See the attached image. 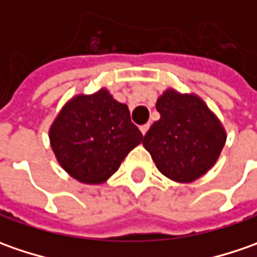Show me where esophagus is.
Here are the masks:
<instances>
[{
  "instance_id": "1",
  "label": "esophagus",
  "mask_w": 257,
  "mask_h": 257,
  "mask_svg": "<svg viewBox=\"0 0 257 257\" xmlns=\"http://www.w3.org/2000/svg\"><path fill=\"white\" fill-rule=\"evenodd\" d=\"M147 130H149V124H144V125H142V127H140V132H142V134H146L147 133Z\"/></svg>"
}]
</instances>
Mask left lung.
Instances as JSON below:
<instances>
[{"instance_id": "1", "label": "left lung", "mask_w": 257, "mask_h": 257, "mask_svg": "<svg viewBox=\"0 0 257 257\" xmlns=\"http://www.w3.org/2000/svg\"><path fill=\"white\" fill-rule=\"evenodd\" d=\"M160 120L144 136L143 146L159 172L190 183L212 169L226 143L219 118L194 94L166 90L156 104Z\"/></svg>"}]
</instances>
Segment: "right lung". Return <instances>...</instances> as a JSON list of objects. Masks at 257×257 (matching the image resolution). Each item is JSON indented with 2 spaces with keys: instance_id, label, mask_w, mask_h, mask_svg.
Listing matches in <instances>:
<instances>
[{
  "instance_id": "1",
  "label": "right lung",
  "mask_w": 257,
  "mask_h": 257,
  "mask_svg": "<svg viewBox=\"0 0 257 257\" xmlns=\"http://www.w3.org/2000/svg\"><path fill=\"white\" fill-rule=\"evenodd\" d=\"M125 104L105 88L75 95L50 128V143L58 163L75 180L104 183L118 170L125 156L142 143Z\"/></svg>"
}]
</instances>
